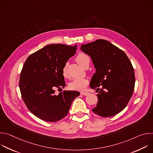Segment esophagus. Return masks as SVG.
<instances>
[{
    "label": "esophagus",
    "mask_w": 153,
    "mask_h": 153,
    "mask_svg": "<svg viewBox=\"0 0 153 153\" xmlns=\"http://www.w3.org/2000/svg\"><path fill=\"white\" fill-rule=\"evenodd\" d=\"M80 94H81L82 95H84V96H88V95L89 94V93H87V92H84V91H82V92H80Z\"/></svg>",
    "instance_id": "1"
}]
</instances>
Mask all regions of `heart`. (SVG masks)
<instances>
[{
    "mask_svg": "<svg viewBox=\"0 0 153 153\" xmlns=\"http://www.w3.org/2000/svg\"><path fill=\"white\" fill-rule=\"evenodd\" d=\"M76 61L77 63L83 67L86 63L90 62L88 57L83 53H79L76 57ZM62 73L64 77H68V64L65 63L62 68ZM89 83V80L86 78H76L73 79L68 84L70 89L76 91H83L86 89Z\"/></svg>",
    "mask_w": 153,
    "mask_h": 153,
    "instance_id": "1",
    "label": "heart"
}]
</instances>
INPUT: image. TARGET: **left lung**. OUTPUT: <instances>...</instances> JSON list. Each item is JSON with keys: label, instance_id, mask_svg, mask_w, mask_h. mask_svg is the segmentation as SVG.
<instances>
[{"label": "left lung", "instance_id": "left-lung-1", "mask_svg": "<svg viewBox=\"0 0 153 153\" xmlns=\"http://www.w3.org/2000/svg\"><path fill=\"white\" fill-rule=\"evenodd\" d=\"M96 68L90 87L99 92L96 114L108 117L121 112L131 97L135 85L133 65L126 54L109 41L98 39L82 45Z\"/></svg>", "mask_w": 153, "mask_h": 153}]
</instances>
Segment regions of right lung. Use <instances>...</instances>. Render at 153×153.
<instances>
[{
    "instance_id": "1",
    "label": "right lung",
    "mask_w": 153,
    "mask_h": 153,
    "mask_svg": "<svg viewBox=\"0 0 153 153\" xmlns=\"http://www.w3.org/2000/svg\"><path fill=\"white\" fill-rule=\"evenodd\" d=\"M76 50V45H48L25 60L20 75V91L28 110L38 118L50 122L62 119L68 114L73 100L79 96L76 91L55 94L56 88L65 86L62 68Z\"/></svg>"
}]
</instances>
